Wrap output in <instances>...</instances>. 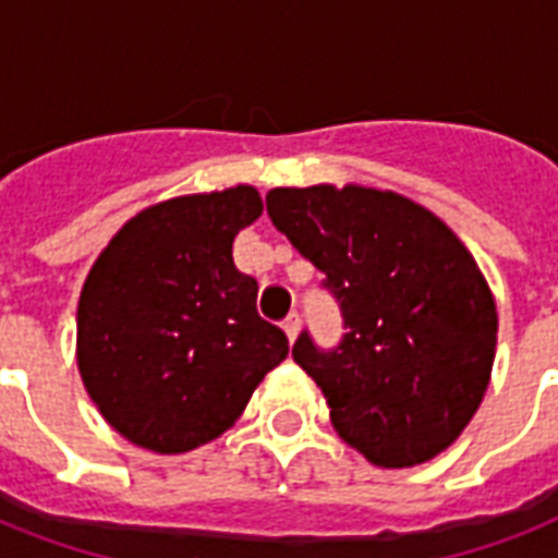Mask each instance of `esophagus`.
<instances>
[{
  "label": "esophagus",
  "instance_id": "obj_1",
  "mask_svg": "<svg viewBox=\"0 0 558 558\" xmlns=\"http://www.w3.org/2000/svg\"><path fill=\"white\" fill-rule=\"evenodd\" d=\"M283 330H287L289 341H295L298 339V330H301V315L289 313L287 318H283Z\"/></svg>",
  "mask_w": 558,
  "mask_h": 558
}]
</instances>
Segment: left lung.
<instances>
[{
    "instance_id": "8db88e82",
    "label": "left lung",
    "mask_w": 558,
    "mask_h": 558,
    "mask_svg": "<svg viewBox=\"0 0 558 558\" xmlns=\"http://www.w3.org/2000/svg\"><path fill=\"white\" fill-rule=\"evenodd\" d=\"M266 210L341 310L339 344L301 330L292 348L336 432L385 469L449 449L484 399L498 336L466 245L423 205L371 187H275Z\"/></svg>"
}]
</instances>
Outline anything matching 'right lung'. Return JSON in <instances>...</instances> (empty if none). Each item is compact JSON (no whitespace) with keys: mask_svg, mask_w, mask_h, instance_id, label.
<instances>
[{"mask_svg":"<svg viewBox=\"0 0 558 558\" xmlns=\"http://www.w3.org/2000/svg\"><path fill=\"white\" fill-rule=\"evenodd\" d=\"M263 214L248 185L142 210L92 266L77 306V367L107 423L159 454L234 423L289 353L257 313V280L231 243Z\"/></svg>","mask_w":558,"mask_h":558,"instance_id":"right-lung-1","label":"right lung"}]
</instances>
